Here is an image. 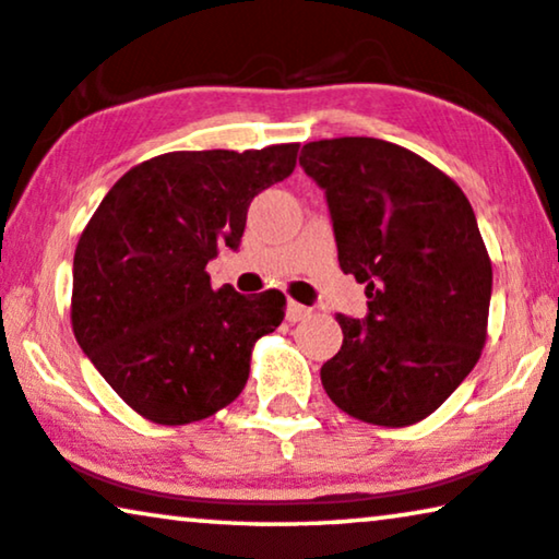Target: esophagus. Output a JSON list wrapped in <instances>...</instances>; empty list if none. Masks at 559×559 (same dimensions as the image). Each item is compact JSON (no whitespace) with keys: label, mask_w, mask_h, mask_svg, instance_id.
Masks as SVG:
<instances>
[{"label":"esophagus","mask_w":559,"mask_h":559,"mask_svg":"<svg viewBox=\"0 0 559 559\" xmlns=\"http://www.w3.org/2000/svg\"><path fill=\"white\" fill-rule=\"evenodd\" d=\"M309 317H311L309 306L296 304V301H288V306H286V319L290 321V324H298V321H304V319H309Z\"/></svg>","instance_id":"34e87169"}]
</instances>
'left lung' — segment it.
<instances>
[{"label":"left lung","instance_id":"8db88e82","mask_svg":"<svg viewBox=\"0 0 559 559\" xmlns=\"http://www.w3.org/2000/svg\"><path fill=\"white\" fill-rule=\"evenodd\" d=\"M324 190L344 273L367 317L336 313L342 349L321 367L336 407L372 426H413L481 357L491 261L461 187L423 156L369 136L311 141L298 156Z\"/></svg>","mask_w":559,"mask_h":559}]
</instances>
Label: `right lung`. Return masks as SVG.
<instances>
[{"mask_svg": "<svg viewBox=\"0 0 559 559\" xmlns=\"http://www.w3.org/2000/svg\"><path fill=\"white\" fill-rule=\"evenodd\" d=\"M298 144L171 152L116 182L73 258L75 340L146 420L185 426L230 405L250 352L283 321L281 290H212L207 263L240 248L255 194L296 167Z\"/></svg>", "mask_w": 559, "mask_h": 559, "instance_id": "1", "label": "right lung"}]
</instances>
